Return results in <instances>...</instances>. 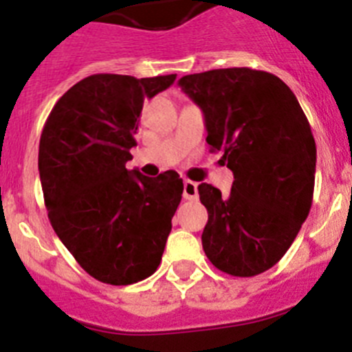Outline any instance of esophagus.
I'll use <instances>...</instances> for the list:
<instances>
[{
    "label": "esophagus",
    "mask_w": 352,
    "mask_h": 352,
    "mask_svg": "<svg viewBox=\"0 0 352 352\" xmlns=\"http://www.w3.org/2000/svg\"><path fill=\"white\" fill-rule=\"evenodd\" d=\"M197 195V183L192 182V179H185V182H183V197H185L186 201H195Z\"/></svg>",
    "instance_id": "obj_1"
}]
</instances>
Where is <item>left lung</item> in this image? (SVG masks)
<instances>
[{
	"label": "left lung",
	"mask_w": 352,
	"mask_h": 352,
	"mask_svg": "<svg viewBox=\"0 0 352 352\" xmlns=\"http://www.w3.org/2000/svg\"><path fill=\"white\" fill-rule=\"evenodd\" d=\"M203 109L210 151L234 174L231 192L201 183L203 248L214 268L256 276L284 257L309 217L316 141L300 102L270 72L217 68L179 79Z\"/></svg>",
	"instance_id": "left-lung-1"
}]
</instances>
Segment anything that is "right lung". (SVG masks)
<instances>
[{
  "label": "right lung",
  "mask_w": 352,
  "mask_h": 352,
  "mask_svg": "<svg viewBox=\"0 0 352 352\" xmlns=\"http://www.w3.org/2000/svg\"><path fill=\"white\" fill-rule=\"evenodd\" d=\"M174 79L95 74L74 84L43 125L38 170L51 226L104 284L144 280L162 261L183 179L174 170L146 178L125 164L142 104Z\"/></svg>",
  "instance_id": "add662e5"
}]
</instances>
